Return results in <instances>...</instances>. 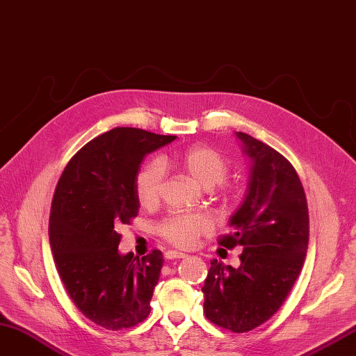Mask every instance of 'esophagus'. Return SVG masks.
Returning <instances> with one entry per match:
<instances>
[{
	"label": "esophagus",
	"mask_w": 356,
	"mask_h": 356,
	"mask_svg": "<svg viewBox=\"0 0 356 356\" xmlns=\"http://www.w3.org/2000/svg\"><path fill=\"white\" fill-rule=\"evenodd\" d=\"M163 256H165L167 260H175V259H185L186 254L185 252H180V251L170 250V251H167L165 254H163Z\"/></svg>",
	"instance_id": "esophagus-1"
}]
</instances>
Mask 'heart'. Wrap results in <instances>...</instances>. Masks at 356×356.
<instances>
[{
	"instance_id": "b5f03b06",
	"label": "heart",
	"mask_w": 356,
	"mask_h": 356,
	"mask_svg": "<svg viewBox=\"0 0 356 356\" xmlns=\"http://www.w3.org/2000/svg\"><path fill=\"white\" fill-rule=\"evenodd\" d=\"M172 162L177 163L197 185L204 189H212L222 184L229 172V162L220 152L207 145H193L175 154ZM165 163L167 161L162 163L158 161L149 162L140 170L135 179L136 197L144 207H150L159 202ZM209 229H211V221L202 213L171 215L161 224L163 238L181 248L193 247L198 236L204 234Z\"/></svg>"
}]
</instances>
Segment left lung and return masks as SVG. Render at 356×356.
<instances>
[{
    "instance_id": "8db88e82",
    "label": "left lung",
    "mask_w": 356,
    "mask_h": 356,
    "mask_svg": "<svg viewBox=\"0 0 356 356\" xmlns=\"http://www.w3.org/2000/svg\"><path fill=\"white\" fill-rule=\"evenodd\" d=\"M248 158V185L230 216L221 247L241 245V266L212 260L204 280V314L233 332H247L278 312L302 269L308 207L291 163L251 135L236 132Z\"/></svg>"
}]
</instances>
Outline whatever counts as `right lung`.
Segmentation results:
<instances>
[{"label": "right lung", "instance_id": "obj_1", "mask_svg": "<svg viewBox=\"0 0 356 356\" xmlns=\"http://www.w3.org/2000/svg\"><path fill=\"white\" fill-rule=\"evenodd\" d=\"M115 127L87 143L67 163L54 194L49 242L58 275L88 321L118 331L150 314L163 256L120 254V224L138 215L135 179L149 153L175 141Z\"/></svg>", "mask_w": 356, "mask_h": 356}]
</instances>
